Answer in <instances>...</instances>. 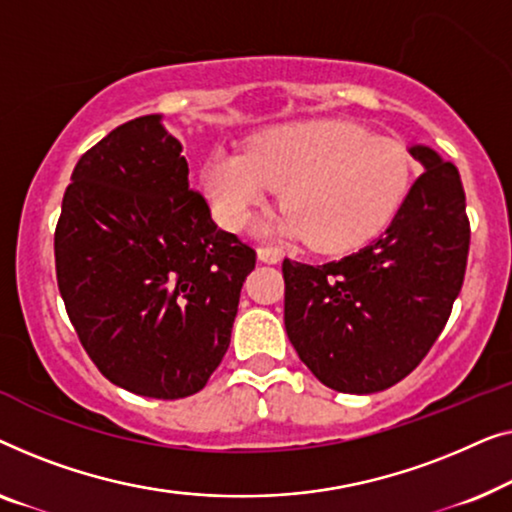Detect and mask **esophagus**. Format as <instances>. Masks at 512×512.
Instances as JSON below:
<instances>
[{"label":"esophagus","mask_w":512,"mask_h":512,"mask_svg":"<svg viewBox=\"0 0 512 512\" xmlns=\"http://www.w3.org/2000/svg\"><path fill=\"white\" fill-rule=\"evenodd\" d=\"M257 257H259V262L276 264L283 259V250H280L278 246H262V248H257Z\"/></svg>","instance_id":"34e87169"}]
</instances>
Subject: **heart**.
<instances>
[{
	"mask_svg": "<svg viewBox=\"0 0 512 512\" xmlns=\"http://www.w3.org/2000/svg\"><path fill=\"white\" fill-rule=\"evenodd\" d=\"M410 178L403 143L338 120L271 129L246 155L218 148L201 169V187L222 227L241 229L283 187L287 208L264 232L306 236L322 253L376 234L406 197Z\"/></svg>",
	"mask_w": 512,
	"mask_h": 512,
	"instance_id": "b5f03b06",
	"label": "heart"
}]
</instances>
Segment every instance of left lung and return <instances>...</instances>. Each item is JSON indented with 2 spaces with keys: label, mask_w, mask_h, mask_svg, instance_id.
<instances>
[{
  "label": "left lung",
  "mask_w": 512,
  "mask_h": 512,
  "mask_svg": "<svg viewBox=\"0 0 512 512\" xmlns=\"http://www.w3.org/2000/svg\"><path fill=\"white\" fill-rule=\"evenodd\" d=\"M410 155L424 171L376 241L327 264L283 259L287 336L336 392L371 394L406 378L462 290L471 243L462 178L427 146Z\"/></svg>",
  "instance_id": "obj_1"
}]
</instances>
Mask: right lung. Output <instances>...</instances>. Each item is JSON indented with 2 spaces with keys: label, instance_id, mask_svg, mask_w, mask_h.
I'll use <instances>...</instances> for the list:
<instances>
[{
  "label": "right lung",
  "instance_id": "right-lung-1",
  "mask_svg": "<svg viewBox=\"0 0 512 512\" xmlns=\"http://www.w3.org/2000/svg\"><path fill=\"white\" fill-rule=\"evenodd\" d=\"M187 174L162 115H141L78 160L55 227L78 341L104 378L150 399L204 390L255 269V250L215 225Z\"/></svg>",
  "mask_w": 512,
  "mask_h": 512
}]
</instances>
